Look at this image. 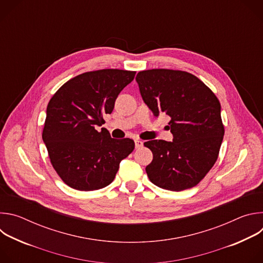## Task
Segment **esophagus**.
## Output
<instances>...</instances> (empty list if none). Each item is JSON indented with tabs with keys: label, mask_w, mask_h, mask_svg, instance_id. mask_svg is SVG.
<instances>
[{
	"label": "esophagus",
	"mask_w": 263,
	"mask_h": 263,
	"mask_svg": "<svg viewBox=\"0 0 263 263\" xmlns=\"http://www.w3.org/2000/svg\"><path fill=\"white\" fill-rule=\"evenodd\" d=\"M142 145H143V142H142L141 140L135 139V147H136V148H139V147H141Z\"/></svg>",
	"instance_id": "esophagus-1"
}]
</instances>
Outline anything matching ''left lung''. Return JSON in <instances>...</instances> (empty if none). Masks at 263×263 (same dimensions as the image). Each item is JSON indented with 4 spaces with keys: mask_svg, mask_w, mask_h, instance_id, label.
Returning <instances> with one entry per match:
<instances>
[{
    "mask_svg": "<svg viewBox=\"0 0 263 263\" xmlns=\"http://www.w3.org/2000/svg\"><path fill=\"white\" fill-rule=\"evenodd\" d=\"M136 82L154 117L164 114L171 118L167 128L174 136L173 141L143 143L153 153L145 167L149 181L173 192L192 189L218 157L224 134L218 99L204 82L184 70H141Z\"/></svg>",
    "mask_w": 263,
    "mask_h": 263,
    "instance_id": "obj_1",
    "label": "left lung"
}]
</instances>
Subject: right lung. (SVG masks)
<instances>
[{
	"instance_id": "add662e5",
	"label": "right lung",
	"mask_w": 263,
	"mask_h": 263,
	"mask_svg": "<svg viewBox=\"0 0 263 263\" xmlns=\"http://www.w3.org/2000/svg\"><path fill=\"white\" fill-rule=\"evenodd\" d=\"M135 73L118 68L86 71L65 82L50 100L43 140L54 170L71 189L106 187L134 149L132 139L111 138L107 129L99 127Z\"/></svg>"
}]
</instances>
